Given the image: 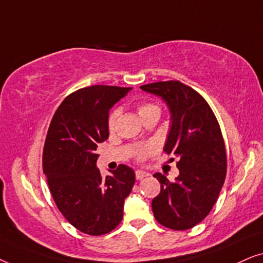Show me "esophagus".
<instances>
[{"label":"esophagus","instance_id":"1","mask_svg":"<svg viewBox=\"0 0 263 263\" xmlns=\"http://www.w3.org/2000/svg\"><path fill=\"white\" fill-rule=\"evenodd\" d=\"M135 176H136V179H142L143 177H146V176H149V174L148 172L142 171V170H136Z\"/></svg>","mask_w":263,"mask_h":263}]
</instances>
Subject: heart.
Returning <instances> with one entry per match:
<instances>
[{
	"label": "heart",
	"mask_w": 263,
	"mask_h": 263,
	"mask_svg": "<svg viewBox=\"0 0 263 263\" xmlns=\"http://www.w3.org/2000/svg\"><path fill=\"white\" fill-rule=\"evenodd\" d=\"M152 112L160 114L159 106L156 105V104H153V103H142L138 106V114L141 118L143 116H146V115L152 114ZM118 115H120V111H118V110L112 111V114L110 115V117H109V129H110V130H114L115 127H116V122H117ZM154 149H156V147H154V146L141 147V148H139L135 152L136 159L143 160L147 156H148V154L152 153Z\"/></svg>",
	"instance_id": "b5f03b06"
}]
</instances>
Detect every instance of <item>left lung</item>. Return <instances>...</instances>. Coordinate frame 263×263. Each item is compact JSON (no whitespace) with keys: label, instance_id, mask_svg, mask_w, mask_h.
Listing matches in <instances>:
<instances>
[{"label":"left lung","instance_id":"left-lung-1","mask_svg":"<svg viewBox=\"0 0 263 263\" xmlns=\"http://www.w3.org/2000/svg\"><path fill=\"white\" fill-rule=\"evenodd\" d=\"M160 97L171 114V128L164 151L178 157V177L154 174L160 193L152 201L157 221L182 231L207 217L226 177V149L220 127L203 97L181 81H159L140 86Z\"/></svg>","mask_w":263,"mask_h":263}]
</instances>
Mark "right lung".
Masks as SVG:
<instances>
[{
	"instance_id": "add662e5",
	"label": "right lung",
	"mask_w": 263,
	"mask_h": 263,
	"mask_svg": "<svg viewBox=\"0 0 263 263\" xmlns=\"http://www.w3.org/2000/svg\"><path fill=\"white\" fill-rule=\"evenodd\" d=\"M132 87L95 85L63 100L53 115L43 151V171L57 208L79 231L102 236L123 218L135 172L118 165L103 178L97 147L109 138V111Z\"/></svg>"
}]
</instances>
